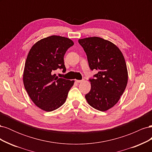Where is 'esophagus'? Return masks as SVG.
Here are the masks:
<instances>
[{
  "instance_id": "obj_1",
  "label": "esophagus",
  "mask_w": 152,
  "mask_h": 152,
  "mask_svg": "<svg viewBox=\"0 0 152 152\" xmlns=\"http://www.w3.org/2000/svg\"><path fill=\"white\" fill-rule=\"evenodd\" d=\"M84 81V80H76V82H78V83H80V82H82Z\"/></svg>"
}]
</instances>
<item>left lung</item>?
Instances as JSON below:
<instances>
[{"mask_svg":"<svg viewBox=\"0 0 152 152\" xmlns=\"http://www.w3.org/2000/svg\"><path fill=\"white\" fill-rule=\"evenodd\" d=\"M86 53L91 70H98L90 79L91 88L85 98L94 108L104 112L120 99L128 80L125 59L112 42L98 37L79 39Z\"/></svg>","mask_w":152,"mask_h":152,"instance_id":"8db88e82","label":"left lung"}]
</instances>
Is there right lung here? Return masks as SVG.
I'll return each mask as SVG.
<instances>
[{
  "mask_svg": "<svg viewBox=\"0 0 152 152\" xmlns=\"http://www.w3.org/2000/svg\"><path fill=\"white\" fill-rule=\"evenodd\" d=\"M74 44L70 39L52 35L37 41L27 56L23 75L25 88L37 107L45 112L56 110L65 103L74 80L54 74L58 68L66 71L64 55Z\"/></svg>",
  "mask_w": 152,
  "mask_h": 152,
  "instance_id": "right-lung-1",
  "label": "right lung"
}]
</instances>
